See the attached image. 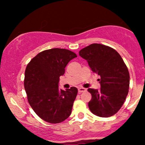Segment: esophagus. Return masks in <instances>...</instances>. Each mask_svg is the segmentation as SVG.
<instances>
[{
	"label": "esophagus",
	"instance_id": "34e87169",
	"mask_svg": "<svg viewBox=\"0 0 145 145\" xmlns=\"http://www.w3.org/2000/svg\"><path fill=\"white\" fill-rule=\"evenodd\" d=\"M86 89L84 88H78V92H79V93L84 92H85V91H86Z\"/></svg>",
	"mask_w": 145,
	"mask_h": 145
}]
</instances>
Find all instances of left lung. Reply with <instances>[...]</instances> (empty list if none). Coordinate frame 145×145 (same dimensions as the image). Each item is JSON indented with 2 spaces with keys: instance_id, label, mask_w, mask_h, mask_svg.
<instances>
[{
  "instance_id": "obj_1",
  "label": "left lung",
  "mask_w": 145,
  "mask_h": 145,
  "mask_svg": "<svg viewBox=\"0 0 145 145\" xmlns=\"http://www.w3.org/2000/svg\"><path fill=\"white\" fill-rule=\"evenodd\" d=\"M79 55L100 76V90L88 89L92 95L89 109L102 118L114 116L123 104L129 88V73L123 60L115 49L99 43L81 49Z\"/></svg>"
}]
</instances>
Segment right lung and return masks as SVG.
<instances>
[{
    "mask_svg": "<svg viewBox=\"0 0 145 145\" xmlns=\"http://www.w3.org/2000/svg\"><path fill=\"white\" fill-rule=\"evenodd\" d=\"M76 57L68 49L53 48L38 53L27 65L24 88L27 101L45 121L59 123L70 116L78 90L76 87L60 90L59 82L65 67Z\"/></svg>",
    "mask_w": 145,
    "mask_h": 145,
    "instance_id": "obj_1",
    "label": "right lung"
}]
</instances>
